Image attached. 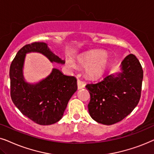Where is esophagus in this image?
Listing matches in <instances>:
<instances>
[{
	"label": "esophagus",
	"instance_id": "34e87169",
	"mask_svg": "<svg viewBox=\"0 0 154 154\" xmlns=\"http://www.w3.org/2000/svg\"><path fill=\"white\" fill-rule=\"evenodd\" d=\"M85 87V85L82 81L77 80V89L79 90V89H84Z\"/></svg>",
	"mask_w": 154,
	"mask_h": 154
}]
</instances>
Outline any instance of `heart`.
Returning <instances> with one entry per match:
<instances>
[{
    "label": "heart",
    "instance_id": "b5f03b06",
    "mask_svg": "<svg viewBox=\"0 0 154 154\" xmlns=\"http://www.w3.org/2000/svg\"><path fill=\"white\" fill-rule=\"evenodd\" d=\"M79 65L86 67V74L91 79H97L105 73L108 67L109 58L108 55L100 50L89 51L77 58ZM68 65L75 69V63L68 62Z\"/></svg>",
    "mask_w": 154,
    "mask_h": 154
}]
</instances>
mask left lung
<instances>
[{
    "mask_svg": "<svg viewBox=\"0 0 154 154\" xmlns=\"http://www.w3.org/2000/svg\"><path fill=\"white\" fill-rule=\"evenodd\" d=\"M120 67V72L110 74L100 82L86 85L91 96L89 113L98 123L110 125L121 121L140 99L143 69L138 59L128 55Z\"/></svg>",
    "mask_w": 154,
    "mask_h": 154,
    "instance_id": "obj_1",
    "label": "left lung"
}]
</instances>
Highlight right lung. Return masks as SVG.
Masks as SVG:
<instances>
[{
	"mask_svg": "<svg viewBox=\"0 0 154 154\" xmlns=\"http://www.w3.org/2000/svg\"><path fill=\"white\" fill-rule=\"evenodd\" d=\"M38 53L51 63L65 64L51 51L48 44L35 42L27 44L18 51L10 68V95L20 111L41 125H49L63 118L69 100L77 89V79L53 68L46 77L36 83L25 80L23 69L27 53Z\"/></svg>",
	"mask_w": 154,
	"mask_h": 154,
	"instance_id": "obj_1",
	"label": "right lung"
}]
</instances>
